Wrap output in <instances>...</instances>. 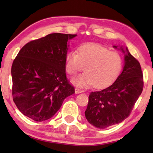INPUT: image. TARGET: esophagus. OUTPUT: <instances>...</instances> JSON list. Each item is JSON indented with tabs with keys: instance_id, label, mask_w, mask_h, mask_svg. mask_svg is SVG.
<instances>
[{
	"instance_id": "obj_1",
	"label": "esophagus",
	"mask_w": 153,
	"mask_h": 153,
	"mask_svg": "<svg viewBox=\"0 0 153 153\" xmlns=\"http://www.w3.org/2000/svg\"><path fill=\"white\" fill-rule=\"evenodd\" d=\"M82 91L80 90V89L78 88H75V94H80V93H82Z\"/></svg>"
}]
</instances>
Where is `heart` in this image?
<instances>
[{"instance_id": "1", "label": "heart", "mask_w": 153, "mask_h": 153, "mask_svg": "<svg viewBox=\"0 0 153 153\" xmlns=\"http://www.w3.org/2000/svg\"><path fill=\"white\" fill-rule=\"evenodd\" d=\"M66 71L75 75L83 70L85 73L72 78L77 86L94 85L96 88L106 87L117 78L122 68L121 56L115 52L95 43L82 45L76 51H70L65 57Z\"/></svg>"}]
</instances>
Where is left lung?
<instances>
[{
    "mask_svg": "<svg viewBox=\"0 0 153 153\" xmlns=\"http://www.w3.org/2000/svg\"><path fill=\"white\" fill-rule=\"evenodd\" d=\"M124 54V67L115 82L106 88L91 92L85 116L99 129L119 124L130 114L143 89V75L140 62L127 47L113 46Z\"/></svg>",
    "mask_w": 153,
    "mask_h": 153,
    "instance_id": "left-lung-1",
    "label": "left lung"
}]
</instances>
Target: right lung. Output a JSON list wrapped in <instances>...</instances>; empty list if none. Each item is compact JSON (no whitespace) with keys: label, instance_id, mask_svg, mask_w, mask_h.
Returning a JSON list of instances; mask_svg holds the SVG:
<instances>
[{"label":"right lung","instance_id":"obj_1","mask_svg":"<svg viewBox=\"0 0 153 153\" xmlns=\"http://www.w3.org/2000/svg\"><path fill=\"white\" fill-rule=\"evenodd\" d=\"M76 34L53 33L22 47L11 68L12 95L24 115L36 122L52 118L75 94L67 80L65 57Z\"/></svg>","mask_w":153,"mask_h":153}]
</instances>
